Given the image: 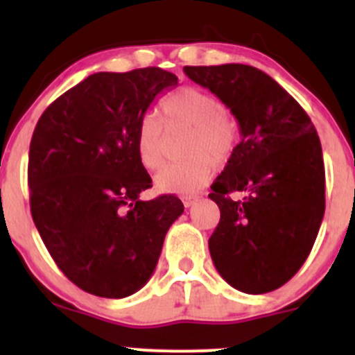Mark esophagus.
<instances>
[{
  "instance_id": "34e87169",
  "label": "esophagus",
  "mask_w": 355,
  "mask_h": 355,
  "mask_svg": "<svg viewBox=\"0 0 355 355\" xmlns=\"http://www.w3.org/2000/svg\"><path fill=\"white\" fill-rule=\"evenodd\" d=\"M196 200H198V196H185V198H182V202H184L185 207H191Z\"/></svg>"
}]
</instances>
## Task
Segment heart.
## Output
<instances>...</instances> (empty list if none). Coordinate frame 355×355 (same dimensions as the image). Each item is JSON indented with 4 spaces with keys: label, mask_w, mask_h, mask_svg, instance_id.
Here are the masks:
<instances>
[{
    "label": "heart",
    "mask_w": 355,
    "mask_h": 355,
    "mask_svg": "<svg viewBox=\"0 0 355 355\" xmlns=\"http://www.w3.org/2000/svg\"><path fill=\"white\" fill-rule=\"evenodd\" d=\"M163 120L155 111L142 116L137 130V156L148 170H157L166 159L168 130L191 128L184 144L189 156L168 164L156 175V185L163 192L194 194L207 184L214 163L221 164L237 146L239 127L223 111L216 96L198 87H184L161 103ZM165 123L163 124L162 121Z\"/></svg>",
    "instance_id": "1"
}]
</instances>
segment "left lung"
<instances>
[{
  "label": "left lung",
  "mask_w": 355,
  "mask_h": 355,
  "mask_svg": "<svg viewBox=\"0 0 355 355\" xmlns=\"http://www.w3.org/2000/svg\"><path fill=\"white\" fill-rule=\"evenodd\" d=\"M184 71L230 108L242 135L211 185L221 214L209 237L211 259L241 292L280 288L309 256L324 214L316 128L302 106L257 68L228 63ZM235 191L245 198H230Z\"/></svg>",
  "instance_id": "1"
}]
</instances>
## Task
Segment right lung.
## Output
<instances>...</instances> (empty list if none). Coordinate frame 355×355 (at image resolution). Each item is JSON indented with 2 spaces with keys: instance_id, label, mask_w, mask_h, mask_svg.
<instances>
[{
  "instance_id": "add662e5",
  "label": "right lung",
  "mask_w": 355,
  "mask_h": 355,
  "mask_svg": "<svg viewBox=\"0 0 355 355\" xmlns=\"http://www.w3.org/2000/svg\"><path fill=\"white\" fill-rule=\"evenodd\" d=\"M178 84L157 67L99 71L46 108L28 149L31 213L56 266L78 288L121 299L144 287L164 235L184 213L153 187L137 156V130L155 98Z\"/></svg>"
}]
</instances>
